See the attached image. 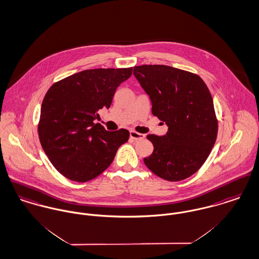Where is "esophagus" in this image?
<instances>
[{"label":"esophagus","instance_id":"esophagus-1","mask_svg":"<svg viewBox=\"0 0 259 259\" xmlns=\"http://www.w3.org/2000/svg\"><path fill=\"white\" fill-rule=\"evenodd\" d=\"M130 137H131L133 140H136V141L144 139V135H141V134L136 132V131H131V132H130Z\"/></svg>","mask_w":259,"mask_h":259}]
</instances>
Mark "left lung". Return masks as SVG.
I'll return each mask as SVG.
<instances>
[{"instance_id":"left-lung-1","label":"left lung","mask_w":259,"mask_h":259,"mask_svg":"<svg viewBox=\"0 0 259 259\" xmlns=\"http://www.w3.org/2000/svg\"><path fill=\"white\" fill-rule=\"evenodd\" d=\"M134 75L150 98L152 115L168 126L163 137L147 136L154 149L144 164L167 181L188 178L205 163L217 140L207 85L197 74L166 65L135 66Z\"/></svg>"}]
</instances>
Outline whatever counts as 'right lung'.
<instances>
[{
  "label": "right lung",
  "instance_id": "obj_1",
  "mask_svg": "<svg viewBox=\"0 0 259 259\" xmlns=\"http://www.w3.org/2000/svg\"><path fill=\"white\" fill-rule=\"evenodd\" d=\"M132 72V67L81 71L48 89L41 104L38 137L48 159L64 177L75 182L94 179L128 141V131L109 132L94 119L99 110L111 107L117 88Z\"/></svg>",
  "mask_w": 259,
  "mask_h": 259
}]
</instances>
